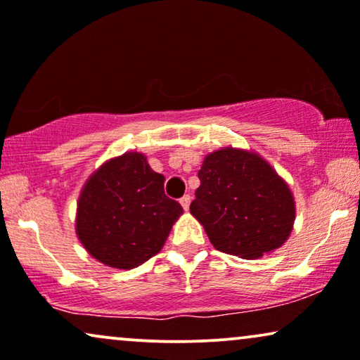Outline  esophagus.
Here are the masks:
<instances>
[{
	"label": "esophagus",
	"mask_w": 360,
	"mask_h": 360,
	"mask_svg": "<svg viewBox=\"0 0 360 360\" xmlns=\"http://www.w3.org/2000/svg\"><path fill=\"white\" fill-rule=\"evenodd\" d=\"M181 206H183V209H184V211H188V209H189V204H191V195L189 194H184L183 195V198H181Z\"/></svg>",
	"instance_id": "obj_1"
}]
</instances>
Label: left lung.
<instances>
[{
    "instance_id": "8db88e82",
    "label": "left lung",
    "mask_w": 360,
    "mask_h": 360,
    "mask_svg": "<svg viewBox=\"0 0 360 360\" xmlns=\"http://www.w3.org/2000/svg\"><path fill=\"white\" fill-rule=\"evenodd\" d=\"M191 214L217 251L243 259L281 248L292 231L295 206L288 184L257 154L224 148L198 172Z\"/></svg>"
}]
</instances>
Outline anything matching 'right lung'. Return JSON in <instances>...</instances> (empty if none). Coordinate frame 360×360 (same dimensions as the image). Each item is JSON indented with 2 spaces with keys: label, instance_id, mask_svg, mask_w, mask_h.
Listing matches in <instances>:
<instances>
[{
  "label": "right lung",
  "instance_id": "right-lung-1",
  "mask_svg": "<svg viewBox=\"0 0 360 360\" xmlns=\"http://www.w3.org/2000/svg\"><path fill=\"white\" fill-rule=\"evenodd\" d=\"M181 214V204L165 194V176L149 167L146 156L126 153L86 183L76 233L99 262L133 269L161 251Z\"/></svg>",
  "mask_w": 360,
  "mask_h": 360
}]
</instances>
